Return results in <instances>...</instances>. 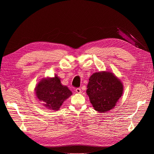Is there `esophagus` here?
<instances>
[{
    "mask_svg": "<svg viewBox=\"0 0 154 154\" xmlns=\"http://www.w3.org/2000/svg\"><path fill=\"white\" fill-rule=\"evenodd\" d=\"M75 91H76V93H78V94H81V93H82V90H81L80 88H76Z\"/></svg>",
    "mask_w": 154,
    "mask_h": 154,
    "instance_id": "34e87169",
    "label": "esophagus"
}]
</instances>
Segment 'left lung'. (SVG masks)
I'll return each instance as SVG.
<instances>
[{
	"mask_svg": "<svg viewBox=\"0 0 154 154\" xmlns=\"http://www.w3.org/2000/svg\"><path fill=\"white\" fill-rule=\"evenodd\" d=\"M124 86L113 72H95L89 79L86 94L96 111L106 113L113 109L122 96Z\"/></svg>",
	"mask_w": 154,
	"mask_h": 154,
	"instance_id": "obj_1",
	"label": "left lung"
}]
</instances>
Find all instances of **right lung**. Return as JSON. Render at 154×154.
<instances>
[{
	"instance_id": "obj_1",
	"label": "right lung",
	"mask_w": 154,
	"mask_h": 154,
	"mask_svg": "<svg viewBox=\"0 0 154 154\" xmlns=\"http://www.w3.org/2000/svg\"><path fill=\"white\" fill-rule=\"evenodd\" d=\"M36 97L43 103V105L51 110H59L63 102L72 94L68 88L61 83L57 75L54 77L42 78L35 88Z\"/></svg>"
}]
</instances>
